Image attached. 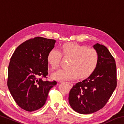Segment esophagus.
Instances as JSON below:
<instances>
[{
	"mask_svg": "<svg viewBox=\"0 0 124 124\" xmlns=\"http://www.w3.org/2000/svg\"><path fill=\"white\" fill-rule=\"evenodd\" d=\"M66 83H68V84L70 85V86H71V87H72V86H73V84H72L71 83H70V82H66Z\"/></svg>",
	"mask_w": 124,
	"mask_h": 124,
	"instance_id": "34e87169",
	"label": "esophagus"
}]
</instances>
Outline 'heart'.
<instances>
[{
    "mask_svg": "<svg viewBox=\"0 0 124 124\" xmlns=\"http://www.w3.org/2000/svg\"><path fill=\"white\" fill-rule=\"evenodd\" d=\"M62 54L70 58L68 68L61 69L52 74V77L57 80H65L87 77L91 75L97 67L99 55L94 49H89L86 46L74 43H67L60 47V51L52 49L47 54V61L53 70L58 68Z\"/></svg>",
    "mask_w": 124,
    "mask_h": 124,
    "instance_id": "heart-1",
    "label": "heart"
}]
</instances>
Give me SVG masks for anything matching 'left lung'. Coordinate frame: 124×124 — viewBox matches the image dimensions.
Returning a JSON list of instances; mask_svg holds the SVG:
<instances>
[{"instance_id": "1", "label": "left lung", "mask_w": 124, "mask_h": 124, "mask_svg": "<svg viewBox=\"0 0 124 124\" xmlns=\"http://www.w3.org/2000/svg\"><path fill=\"white\" fill-rule=\"evenodd\" d=\"M99 55L97 67L84 80L73 86L69 94V103L75 112L91 114L106 105L116 87V67L114 57L105 46H93Z\"/></svg>"}]
</instances>
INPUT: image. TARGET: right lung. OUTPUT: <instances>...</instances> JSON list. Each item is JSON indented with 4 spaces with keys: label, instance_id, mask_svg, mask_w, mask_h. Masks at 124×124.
<instances>
[{
    "label": "right lung",
    "instance_id": "right-lung-1",
    "mask_svg": "<svg viewBox=\"0 0 124 124\" xmlns=\"http://www.w3.org/2000/svg\"><path fill=\"white\" fill-rule=\"evenodd\" d=\"M56 40L38 37L29 39L16 48L8 67V86L15 101L28 112L45 104L50 90L56 81H44L48 74L47 54Z\"/></svg>",
    "mask_w": 124,
    "mask_h": 124
}]
</instances>
